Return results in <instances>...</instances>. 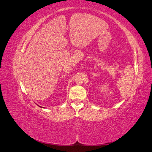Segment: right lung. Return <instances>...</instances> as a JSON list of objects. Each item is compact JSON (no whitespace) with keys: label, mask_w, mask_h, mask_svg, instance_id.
Masks as SVG:
<instances>
[{"label":"right lung","mask_w":152,"mask_h":152,"mask_svg":"<svg viewBox=\"0 0 152 152\" xmlns=\"http://www.w3.org/2000/svg\"><path fill=\"white\" fill-rule=\"evenodd\" d=\"M39 107H40V106H39Z\"/></svg>","instance_id":"right-lung-1"}]
</instances>
